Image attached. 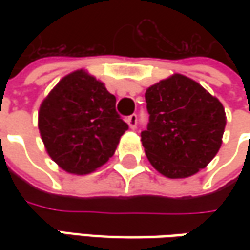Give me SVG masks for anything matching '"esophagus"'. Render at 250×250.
Masks as SVG:
<instances>
[{
    "label": "esophagus",
    "mask_w": 250,
    "mask_h": 250,
    "mask_svg": "<svg viewBox=\"0 0 250 250\" xmlns=\"http://www.w3.org/2000/svg\"><path fill=\"white\" fill-rule=\"evenodd\" d=\"M126 124L129 125L130 129H135V128H136V125H138V115H136V114H132V115H129V117L126 118Z\"/></svg>",
    "instance_id": "obj_1"
}]
</instances>
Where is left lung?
I'll return each instance as SVG.
<instances>
[{
    "label": "left lung",
    "instance_id": "8db88e82",
    "mask_svg": "<svg viewBox=\"0 0 250 250\" xmlns=\"http://www.w3.org/2000/svg\"><path fill=\"white\" fill-rule=\"evenodd\" d=\"M150 114L142 145L161 175H195L214 159L223 143L226 111L220 100L181 73L150 86L145 93Z\"/></svg>",
    "mask_w": 250,
    "mask_h": 250
}]
</instances>
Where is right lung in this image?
Here are the masks:
<instances>
[{
	"label": "right lung",
	"instance_id": "right-lung-1",
	"mask_svg": "<svg viewBox=\"0 0 250 250\" xmlns=\"http://www.w3.org/2000/svg\"><path fill=\"white\" fill-rule=\"evenodd\" d=\"M115 101L105 84L84 69L68 73L55 84L40 104L39 130L58 167L83 175L114 156L128 129Z\"/></svg>",
	"mask_w": 250,
	"mask_h": 250
}]
</instances>
